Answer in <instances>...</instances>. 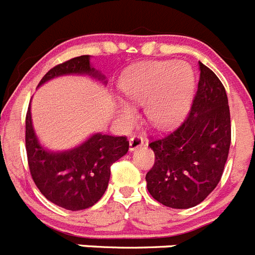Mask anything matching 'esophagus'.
Here are the masks:
<instances>
[{
    "label": "esophagus",
    "mask_w": 255,
    "mask_h": 255,
    "mask_svg": "<svg viewBox=\"0 0 255 255\" xmlns=\"http://www.w3.org/2000/svg\"><path fill=\"white\" fill-rule=\"evenodd\" d=\"M144 144V140L141 136H131V138L129 139V149L130 150H135V149H138L139 147H141Z\"/></svg>",
    "instance_id": "1"
}]
</instances>
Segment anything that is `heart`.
Listing matches in <instances>:
<instances>
[{
	"instance_id": "heart-1",
	"label": "heart",
	"mask_w": 255,
	"mask_h": 255,
	"mask_svg": "<svg viewBox=\"0 0 255 255\" xmlns=\"http://www.w3.org/2000/svg\"><path fill=\"white\" fill-rule=\"evenodd\" d=\"M195 76L191 66L176 61H150L135 67L124 79L125 96L136 105H144L145 115L158 128L176 124L184 117L194 92ZM120 119L126 124L135 120L134 108L116 102Z\"/></svg>"
}]
</instances>
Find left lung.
Segmentation results:
<instances>
[{"mask_svg": "<svg viewBox=\"0 0 255 255\" xmlns=\"http://www.w3.org/2000/svg\"><path fill=\"white\" fill-rule=\"evenodd\" d=\"M197 93L185 120L171 134L152 140L154 164L145 180L149 194L170 208L202 203L224 173L231 144V120L225 87L199 62Z\"/></svg>", "mask_w": 255, "mask_h": 255, "instance_id": "8db88e82", "label": "left lung"}]
</instances>
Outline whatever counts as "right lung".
Instances as JSON below:
<instances>
[{"label": "right lung", "instance_id": "obj_1", "mask_svg": "<svg viewBox=\"0 0 255 255\" xmlns=\"http://www.w3.org/2000/svg\"><path fill=\"white\" fill-rule=\"evenodd\" d=\"M88 55L74 57L52 67L39 85L62 75H89L106 83L105 75L91 66ZM25 148L33 181L49 202L67 211L94 206L105 194L112 163L129 150L126 136L97 132L74 149L49 152L39 144L31 123L30 105L25 119Z\"/></svg>", "mask_w": 255, "mask_h": 255}]
</instances>
